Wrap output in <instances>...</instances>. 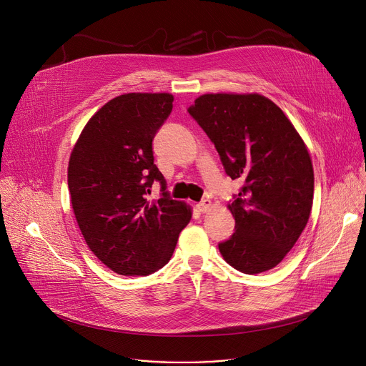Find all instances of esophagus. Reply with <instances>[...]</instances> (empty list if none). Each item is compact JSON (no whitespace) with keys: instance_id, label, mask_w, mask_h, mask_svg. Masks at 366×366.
<instances>
[{"instance_id":"esophagus-1","label":"esophagus","mask_w":366,"mask_h":366,"mask_svg":"<svg viewBox=\"0 0 366 366\" xmlns=\"http://www.w3.org/2000/svg\"><path fill=\"white\" fill-rule=\"evenodd\" d=\"M210 208H212V201L210 199H202L201 202L197 204V210L199 213H207L208 210H210Z\"/></svg>"}]
</instances>
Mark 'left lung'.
<instances>
[{"instance_id":"obj_1","label":"left lung","mask_w":366,"mask_h":366,"mask_svg":"<svg viewBox=\"0 0 366 366\" xmlns=\"http://www.w3.org/2000/svg\"><path fill=\"white\" fill-rule=\"evenodd\" d=\"M188 113L214 143L226 174L243 182L227 205L233 236L219 244L226 262L254 275L275 268L307 226L315 171L308 149L284 112L252 94H204Z\"/></svg>"}]
</instances>
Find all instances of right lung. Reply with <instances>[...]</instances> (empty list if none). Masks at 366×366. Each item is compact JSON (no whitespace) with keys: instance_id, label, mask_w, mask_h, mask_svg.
I'll return each instance as SVG.
<instances>
[{"instance_id":"obj_1","label":"right lung","mask_w":366,"mask_h":366,"mask_svg":"<svg viewBox=\"0 0 366 366\" xmlns=\"http://www.w3.org/2000/svg\"><path fill=\"white\" fill-rule=\"evenodd\" d=\"M169 92H129L88 120L69 158L68 187L79 230L101 262L119 275L144 277L169 262L192 212L171 199L153 164L152 142L172 112ZM153 180L163 197L147 198Z\"/></svg>"}]
</instances>
